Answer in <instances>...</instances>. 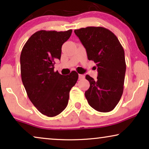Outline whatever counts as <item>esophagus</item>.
Listing matches in <instances>:
<instances>
[{"label": "esophagus", "mask_w": 149, "mask_h": 149, "mask_svg": "<svg viewBox=\"0 0 149 149\" xmlns=\"http://www.w3.org/2000/svg\"><path fill=\"white\" fill-rule=\"evenodd\" d=\"M85 78L84 74H79V79H83Z\"/></svg>", "instance_id": "esophagus-1"}]
</instances>
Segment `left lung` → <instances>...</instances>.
Instances as JSON below:
<instances>
[{
  "mask_svg": "<svg viewBox=\"0 0 149 149\" xmlns=\"http://www.w3.org/2000/svg\"><path fill=\"white\" fill-rule=\"evenodd\" d=\"M87 52V58L96 64L97 79L86 75L90 87L85 95L89 104L99 112L115 109L123 91L126 64L125 53L117 36L103 27L74 30Z\"/></svg>",
  "mask_w": 149,
  "mask_h": 149,
  "instance_id": "1",
  "label": "left lung"
}]
</instances>
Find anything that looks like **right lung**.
Segmentation results:
<instances>
[{
  "mask_svg": "<svg viewBox=\"0 0 149 149\" xmlns=\"http://www.w3.org/2000/svg\"><path fill=\"white\" fill-rule=\"evenodd\" d=\"M71 34L72 30H40L30 36L22 50V83L30 100L47 117H55L66 109L70 89L78 80L76 71L66 76L54 72L55 59L60 60L62 45Z\"/></svg>",
  "mask_w": 149,
  "mask_h": 149,
  "instance_id": "obj_1",
  "label": "right lung"
}]
</instances>
